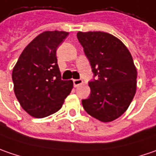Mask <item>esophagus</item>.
Wrapping results in <instances>:
<instances>
[{"label":"esophagus","mask_w":156,"mask_h":156,"mask_svg":"<svg viewBox=\"0 0 156 156\" xmlns=\"http://www.w3.org/2000/svg\"><path fill=\"white\" fill-rule=\"evenodd\" d=\"M73 84H74L75 87H78V86L83 84V80L82 79H74L73 80Z\"/></svg>","instance_id":"1"}]
</instances>
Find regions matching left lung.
<instances>
[{
    "instance_id": "8db88e82",
    "label": "left lung",
    "mask_w": 156,
    "mask_h": 156,
    "mask_svg": "<svg viewBox=\"0 0 156 156\" xmlns=\"http://www.w3.org/2000/svg\"><path fill=\"white\" fill-rule=\"evenodd\" d=\"M78 41L91 63L95 79L91 95L82 100L89 115L111 122L127 110L136 92L137 70L132 55L119 38L102 31H78Z\"/></svg>"
}]
</instances>
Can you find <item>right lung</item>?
<instances>
[{"label": "right lung", "instance_id": "obj_1", "mask_svg": "<svg viewBox=\"0 0 156 156\" xmlns=\"http://www.w3.org/2000/svg\"><path fill=\"white\" fill-rule=\"evenodd\" d=\"M68 32L44 31L28 44L13 68L17 100L34 118L57 112L73 88L72 80H62L56 51Z\"/></svg>", "mask_w": 156, "mask_h": 156}]
</instances>
